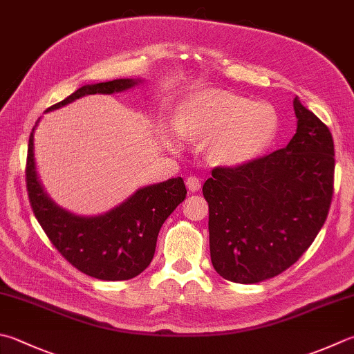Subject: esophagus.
I'll return each instance as SVG.
<instances>
[{"instance_id":"obj_1","label":"esophagus","mask_w":354,"mask_h":354,"mask_svg":"<svg viewBox=\"0 0 354 354\" xmlns=\"http://www.w3.org/2000/svg\"><path fill=\"white\" fill-rule=\"evenodd\" d=\"M186 186H188V189L191 192H197L200 189V186H202V183H200V180L194 176H191L186 178Z\"/></svg>"}]
</instances>
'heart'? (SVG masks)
Returning a JSON list of instances; mask_svg holds the SVG:
<instances>
[{"label": "heart", "mask_w": 354, "mask_h": 354, "mask_svg": "<svg viewBox=\"0 0 354 354\" xmlns=\"http://www.w3.org/2000/svg\"><path fill=\"white\" fill-rule=\"evenodd\" d=\"M176 131L191 142H206L209 163L225 168L262 156L277 134V114L270 103L223 89L196 92L180 104Z\"/></svg>", "instance_id": "heart-1"}]
</instances>
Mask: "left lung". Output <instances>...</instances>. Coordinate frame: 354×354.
Returning <instances> with one entry per match:
<instances>
[{
    "instance_id": "obj_1",
    "label": "left lung",
    "mask_w": 354,
    "mask_h": 354,
    "mask_svg": "<svg viewBox=\"0 0 354 354\" xmlns=\"http://www.w3.org/2000/svg\"><path fill=\"white\" fill-rule=\"evenodd\" d=\"M297 131L283 149L217 166L203 185L211 262L236 283H257L296 263L328 216L335 143L321 118L292 102Z\"/></svg>"
}]
</instances>
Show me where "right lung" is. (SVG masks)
Instances as JSON below:
<instances>
[{"label": "right lung", "instance_id": "add662e5", "mask_svg": "<svg viewBox=\"0 0 354 354\" xmlns=\"http://www.w3.org/2000/svg\"><path fill=\"white\" fill-rule=\"evenodd\" d=\"M136 83L131 78H120L82 86L48 111L62 108L83 95L114 94ZM26 188L33 214L55 250L73 268L102 281H128L148 268L154 257L160 228L186 197L183 178L176 177L138 189L104 216L86 218L69 214L46 197L37 180L33 129L26 160Z\"/></svg>", "mask_w": 354, "mask_h": 354}]
</instances>
